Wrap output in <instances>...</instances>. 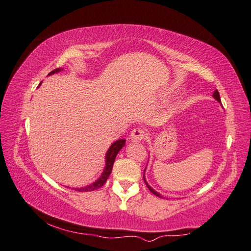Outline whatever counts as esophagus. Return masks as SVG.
Listing matches in <instances>:
<instances>
[{
  "instance_id": "obj_1",
  "label": "esophagus",
  "mask_w": 251,
  "mask_h": 251,
  "mask_svg": "<svg viewBox=\"0 0 251 251\" xmlns=\"http://www.w3.org/2000/svg\"><path fill=\"white\" fill-rule=\"evenodd\" d=\"M146 137V131L143 128H135L130 131V140L137 142V141H141L143 140V138Z\"/></svg>"
}]
</instances>
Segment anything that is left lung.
Listing matches in <instances>:
<instances>
[{
    "mask_svg": "<svg viewBox=\"0 0 251 251\" xmlns=\"http://www.w3.org/2000/svg\"><path fill=\"white\" fill-rule=\"evenodd\" d=\"M212 96H214V98L216 99V100H218V101H219V102H221V99H220V95H219V92H218V90H215V93H214V95H212ZM145 172H146V169H145ZM143 180H145V182H146V184H147V186H148V189L149 190H150L151 192H152V193L154 194V195H156V196H158V197H162V195L161 194H159V193H157V192L156 191H154L152 188H151V186L150 185H149L148 183H147V181H146V178H145V173H143Z\"/></svg>",
    "mask_w": 251,
    "mask_h": 251,
    "instance_id": "obj_1",
    "label": "left lung"
}]
</instances>
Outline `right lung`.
I'll list each match as a JSON object with an SVG mask.
<instances>
[{"label": "right lung", "instance_id": "right-lung-1", "mask_svg": "<svg viewBox=\"0 0 251 251\" xmlns=\"http://www.w3.org/2000/svg\"><path fill=\"white\" fill-rule=\"evenodd\" d=\"M62 70L61 68H57L55 69V70H52L49 75H50V74H54V73H57V72H60ZM42 83V82H41ZM40 83V85H41ZM39 85V86H40ZM125 141L124 139H120V140H116L115 142H113L111 145V147L109 148L108 152H106V155H105V167H104V170L102 175L100 176V178L95 181L94 183L89 184L87 186H85V188H79V189H75V191H78V192H90V191H95V190H98L99 188H101L104 183L106 179L109 178V176L112 172V168H113V164H114V161H115V157L117 155V153L120 152L121 149L125 146Z\"/></svg>", "mask_w": 251, "mask_h": 251}]
</instances>
